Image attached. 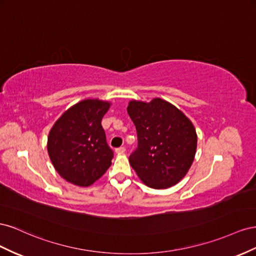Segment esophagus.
<instances>
[{"mask_svg": "<svg viewBox=\"0 0 256 256\" xmlns=\"http://www.w3.org/2000/svg\"><path fill=\"white\" fill-rule=\"evenodd\" d=\"M124 152H126V148L124 147H120V148L116 149V153H118V154H123Z\"/></svg>", "mask_w": 256, "mask_h": 256, "instance_id": "obj_1", "label": "esophagus"}]
</instances>
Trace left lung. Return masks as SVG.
<instances>
[{"instance_id": "1", "label": "left lung", "mask_w": 256, "mask_h": 256, "mask_svg": "<svg viewBox=\"0 0 256 256\" xmlns=\"http://www.w3.org/2000/svg\"><path fill=\"white\" fill-rule=\"evenodd\" d=\"M128 112L138 137V147L128 158L137 176L156 190L177 184L188 174L196 153L197 134L191 120L160 98L149 103L130 100Z\"/></svg>"}]
</instances>
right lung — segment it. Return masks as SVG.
Instances as JSON below:
<instances>
[{"instance_id":"obj_1","label":"right lung","mask_w":256,"mask_h":256,"mask_svg":"<svg viewBox=\"0 0 256 256\" xmlns=\"http://www.w3.org/2000/svg\"><path fill=\"white\" fill-rule=\"evenodd\" d=\"M110 102L86 98L70 107L51 128L47 150L54 170L72 184L90 186L112 165L102 119Z\"/></svg>"}]
</instances>
